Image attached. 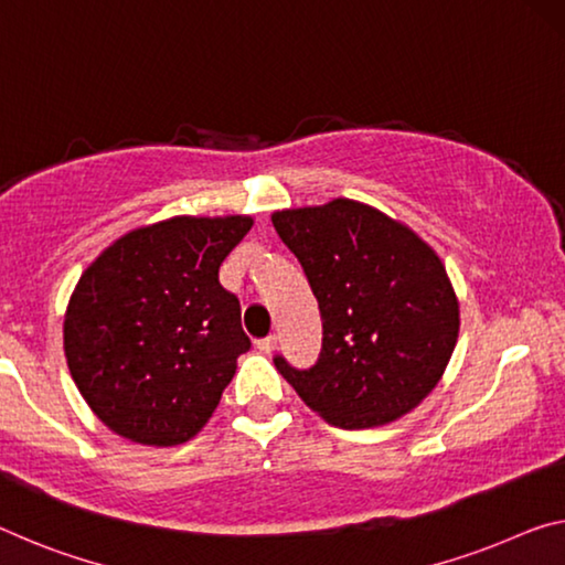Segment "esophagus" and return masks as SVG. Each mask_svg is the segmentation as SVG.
<instances>
[{"label": "esophagus", "instance_id": "obj_1", "mask_svg": "<svg viewBox=\"0 0 565 565\" xmlns=\"http://www.w3.org/2000/svg\"><path fill=\"white\" fill-rule=\"evenodd\" d=\"M259 353H273L277 349V335H267V338H259L255 343Z\"/></svg>", "mask_w": 565, "mask_h": 565}]
</instances>
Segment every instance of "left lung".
Masks as SVG:
<instances>
[{"label":"left lung","instance_id":"left-lung-1","mask_svg":"<svg viewBox=\"0 0 565 565\" xmlns=\"http://www.w3.org/2000/svg\"><path fill=\"white\" fill-rule=\"evenodd\" d=\"M323 318L308 371L275 369L312 412L341 429H371L416 409L445 373L459 300L439 255L406 224L353 199L273 214Z\"/></svg>","mask_w":565,"mask_h":565}]
</instances>
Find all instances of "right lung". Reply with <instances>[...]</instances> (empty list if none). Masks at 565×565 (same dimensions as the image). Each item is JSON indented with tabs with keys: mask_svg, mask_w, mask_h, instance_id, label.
<instances>
[{
	"mask_svg": "<svg viewBox=\"0 0 565 565\" xmlns=\"http://www.w3.org/2000/svg\"><path fill=\"white\" fill-rule=\"evenodd\" d=\"M253 216H171L118 237L71 295L63 345L93 414L136 445H184L249 351L220 265Z\"/></svg>",
	"mask_w": 565,
	"mask_h": 565,
	"instance_id": "add662e5",
	"label": "right lung"
}]
</instances>
